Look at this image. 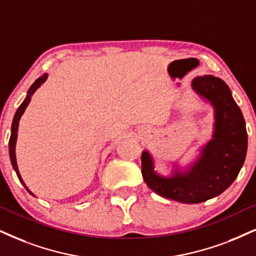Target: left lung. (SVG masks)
Here are the masks:
<instances>
[{"instance_id":"1","label":"left lung","mask_w":256,"mask_h":256,"mask_svg":"<svg viewBox=\"0 0 256 256\" xmlns=\"http://www.w3.org/2000/svg\"><path fill=\"white\" fill-rule=\"evenodd\" d=\"M192 87L214 108L212 137L200 148L198 158L186 170L174 166L171 176L166 177L154 171L150 152L142 154V174L152 192L188 204L204 202L228 189L244 166L248 146L244 118L227 84L204 76L195 78Z\"/></svg>"}]
</instances>
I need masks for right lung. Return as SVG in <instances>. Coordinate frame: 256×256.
Masks as SVG:
<instances>
[{"mask_svg":"<svg viewBox=\"0 0 256 256\" xmlns=\"http://www.w3.org/2000/svg\"><path fill=\"white\" fill-rule=\"evenodd\" d=\"M47 76L48 74L44 73V76L38 78L34 82L33 85L30 86V88L28 90V93H27V96H26V99L24 100V102L20 105V108H18V111H16L15 116H14V119H12V134H10V139H9V156H10V162H12V166L14 168L16 174H18V180H20V182L22 183V186L26 188V190L30 194V195L34 196V194L30 192V190L28 189L27 186H26L24 180H22L20 172H18V163H16V154H15V146H16V139H18V122H20V118L22 117V114H24L26 108H27L29 102H30V99H32V96L34 94L35 90H36L38 87H40L42 84L47 80Z\"/></svg>","mask_w":256,"mask_h":256,"instance_id":"obj_1","label":"right lung"}]
</instances>
